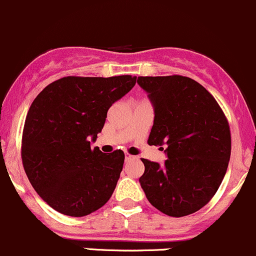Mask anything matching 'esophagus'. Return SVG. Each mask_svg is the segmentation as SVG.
Segmentation results:
<instances>
[{
	"mask_svg": "<svg viewBox=\"0 0 256 256\" xmlns=\"http://www.w3.org/2000/svg\"><path fill=\"white\" fill-rule=\"evenodd\" d=\"M133 155H130V154H128V152H126V160H130V159H133Z\"/></svg>",
	"mask_w": 256,
	"mask_h": 256,
	"instance_id": "34e87169",
	"label": "esophagus"
}]
</instances>
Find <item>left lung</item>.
Wrapping results in <instances>:
<instances>
[{
    "label": "left lung",
    "mask_w": 256,
    "mask_h": 256,
    "mask_svg": "<svg viewBox=\"0 0 256 256\" xmlns=\"http://www.w3.org/2000/svg\"><path fill=\"white\" fill-rule=\"evenodd\" d=\"M154 104L149 146H166L162 166L142 159L139 178L148 201L170 217H185L206 206L222 184L230 158L229 123L201 84L181 75L139 76ZM164 150V148H162Z\"/></svg>",
    "instance_id": "obj_1"
}]
</instances>
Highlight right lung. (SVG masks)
Wrapping results in <instances>:
<instances>
[{
    "label": "right lung",
    "instance_id": "obj_1",
    "mask_svg": "<svg viewBox=\"0 0 256 256\" xmlns=\"http://www.w3.org/2000/svg\"><path fill=\"white\" fill-rule=\"evenodd\" d=\"M130 75L66 76L49 84L30 104L22 134V162L36 194L58 212L84 217L114 191L124 152L104 154L92 142L110 107L136 85Z\"/></svg>",
    "mask_w": 256,
    "mask_h": 256
}]
</instances>
